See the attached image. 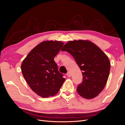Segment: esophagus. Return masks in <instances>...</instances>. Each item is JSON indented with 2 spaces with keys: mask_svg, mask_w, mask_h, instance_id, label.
Segmentation results:
<instances>
[{
  "mask_svg": "<svg viewBox=\"0 0 125 125\" xmlns=\"http://www.w3.org/2000/svg\"><path fill=\"white\" fill-rule=\"evenodd\" d=\"M66 75H67V76L68 77H71V74H70V73H69V72H68V73H67V74H66Z\"/></svg>",
  "mask_w": 125,
  "mask_h": 125,
  "instance_id": "esophagus-1",
  "label": "esophagus"
}]
</instances>
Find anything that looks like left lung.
Wrapping results in <instances>:
<instances>
[{
  "label": "left lung",
  "mask_w": 125,
  "mask_h": 125,
  "mask_svg": "<svg viewBox=\"0 0 125 125\" xmlns=\"http://www.w3.org/2000/svg\"><path fill=\"white\" fill-rule=\"evenodd\" d=\"M62 51L73 56L82 71L83 81L77 89L79 95L86 99L97 96L105 88L110 71L111 64L106 55L88 40L69 41Z\"/></svg>",
  "instance_id": "obj_1"
}]
</instances>
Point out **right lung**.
<instances>
[{"mask_svg": "<svg viewBox=\"0 0 125 125\" xmlns=\"http://www.w3.org/2000/svg\"><path fill=\"white\" fill-rule=\"evenodd\" d=\"M63 45L60 41H44L22 62L21 67L24 79L33 91L41 97L56 95L65 80L54 59Z\"/></svg>", "mask_w": 125, "mask_h": 125, "instance_id": "right-lung-1", "label": "right lung"}]
</instances>
